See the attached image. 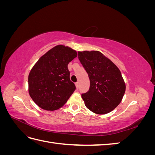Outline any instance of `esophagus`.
Instances as JSON below:
<instances>
[{"label": "esophagus", "mask_w": 155, "mask_h": 155, "mask_svg": "<svg viewBox=\"0 0 155 155\" xmlns=\"http://www.w3.org/2000/svg\"><path fill=\"white\" fill-rule=\"evenodd\" d=\"M76 88H77L78 89L79 88V82L76 83Z\"/></svg>", "instance_id": "esophagus-1"}]
</instances>
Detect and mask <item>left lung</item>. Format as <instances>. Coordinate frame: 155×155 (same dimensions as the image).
I'll return each instance as SVG.
<instances>
[{
  "label": "left lung",
  "mask_w": 155,
  "mask_h": 155,
  "mask_svg": "<svg viewBox=\"0 0 155 155\" xmlns=\"http://www.w3.org/2000/svg\"><path fill=\"white\" fill-rule=\"evenodd\" d=\"M78 58L90 79L88 91L81 94L87 109L97 114L113 110L126 88L119 68L99 51H78Z\"/></svg>",
  "instance_id": "1"
}]
</instances>
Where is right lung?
Listing matches in <instances>:
<instances>
[{"mask_svg":"<svg viewBox=\"0 0 155 155\" xmlns=\"http://www.w3.org/2000/svg\"><path fill=\"white\" fill-rule=\"evenodd\" d=\"M76 50L57 45L34 64L28 76L30 97L41 109L55 110L63 107L76 86L70 79L68 63L77 57Z\"/></svg>","mask_w":155,"mask_h":155,"instance_id":"obj_1","label":"right lung"}]
</instances>
